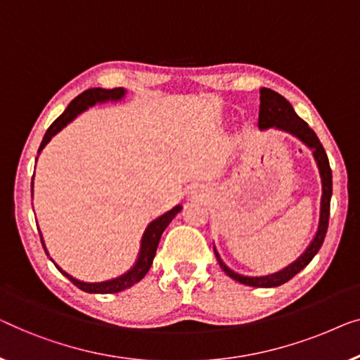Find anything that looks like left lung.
I'll list each match as a JSON object with an SVG mask.
<instances>
[{
    "mask_svg": "<svg viewBox=\"0 0 360 360\" xmlns=\"http://www.w3.org/2000/svg\"><path fill=\"white\" fill-rule=\"evenodd\" d=\"M261 94V104H259V125L261 130H267V129H277V130H283L287 134H290L293 136H297L302 143H305L308 148L313 151V158L316 161L318 171H320V178H321V204H320V221H318V230L316 235L313 238L310 245L305 250V252L288 264L287 267H283L282 271L274 272V274L269 276H261V277H250V276H241L238 272L231 271L229 266L221 261V257L219 252H217L215 246V256L217 261L221 269L225 271L226 276H230L233 281L245 283V285L250 287H262V288H269V287H279L282 283H285L292 279L293 276L298 274L303 267H307L310 264V261L315 257V255L320 251V248L325 241L326 236V230H328V221H330V202H331V194H333V176H331V168H330V161H328L326 151L323 148V145L318 140V136L315 131H313L305 120L298 117L293 110L292 104L288 101L281 96L276 91H272L269 88H261L259 89Z\"/></svg>",
    "mask_w": 360,
    "mask_h": 360,
    "instance_id": "8db88e82",
    "label": "left lung"
}]
</instances>
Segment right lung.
Listing matches in <instances>:
<instances>
[{"label": "right lung", "mask_w": 360, "mask_h": 360, "mask_svg": "<svg viewBox=\"0 0 360 360\" xmlns=\"http://www.w3.org/2000/svg\"><path fill=\"white\" fill-rule=\"evenodd\" d=\"M124 96H125L124 88H114V89L91 88V89H86L84 93H81L79 96H77V98H75L72 103L68 104V108L65 109V112L60 115V117L55 120L52 125H50L47 131H45L42 143H40V146H39V153L44 150V146L47 145L50 140H52V136H55L60 130L67 127V125L72 122V120L77 117L78 114L84 112V110L88 108H93L94 104L108 103V101H120L124 98ZM32 189H34V176H32ZM181 209H182V205L173 207V209H171L169 212H166V214L158 217V219H155L148 226H146V230L143 231V236H141L140 252H139V257H136L135 264L130 267V271H127L122 276L115 277V279L104 281V282L78 281L70 274H67V272H65L62 267H60L57 262L52 259V257H50V259H52L55 267H57V269L62 272L65 277H68V279L72 281L78 288H81L83 292H88V293H117V292H122V290H125V288L134 285V283L140 282L146 276V272L150 271L151 264H153V257L156 255V248H158L160 238H161V235H163V231L166 230V226L171 224V220H173L174 217L179 214ZM39 235H40V231H39ZM40 241H42V246H44L45 252H47V248H45L42 235H40ZM47 256H49V252H47Z\"/></svg>", "instance_id": "right-lung-1"}]
</instances>
